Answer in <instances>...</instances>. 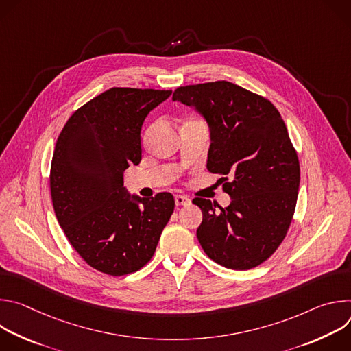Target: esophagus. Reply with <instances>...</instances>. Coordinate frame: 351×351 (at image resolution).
Here are the masks:
<instances>
[{
    "mask_svg": "<svg viewBox=\"0 0 351 351\" xmlns=\"http://www.w3.org/2000/svg\"><path fill=\"white\" fill-rule=\"evenodd\" d=\"M175 203H176V206H189L190 204V198L186 197V195L178 194V195H175Z\"/></svg>",
    "mask_w": 351,
    "mask_h": 351,
    "instance_id": "1",
    "label": "esophagus"
}]
</instances>
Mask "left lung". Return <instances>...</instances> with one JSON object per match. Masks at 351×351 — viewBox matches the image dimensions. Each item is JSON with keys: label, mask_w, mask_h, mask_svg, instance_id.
Returning <instances> with one entry per match:
<instances>
[{"label": "left lung", "mask_w": 351, "mask_h": 351, "mask_svg": "<svg viewBox=\"0 0 351 351\" xmlns=\"http://www.w3.org/2000/svg\"><path fill=\"white\" fill-rule=\"evenodd\" d=\"M172 99L206 118L211 132L207 169L222 176L232 198L225 208L193 199L203 211L199 244L225 268L263 264L289 230L300 184L297 153L279 111L265 97L226 80L178 87Z\"/></svg>", "instance_id": "obj_1"}]
</instances>
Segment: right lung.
<instances>
[{
	"label": "right lung",
	"mask_w": 351,
	"mask_h": 351,
	"mask_svg": "<svg viewBox=\"0 0 351 351\" xmlns=\"http://www.w3.org/2000/svg\"><path fill=\"white\" fill-rule=\"evenodd\" d=\"M171 94L112 87L76 110L58 136L49 171L54 211L77 254L103 274L143 268L173 213L171 193L148 199L123 187L125 169L141 161L145 117Z\"/></svg>",
	"instance_id": "1"
}]
</instances>
